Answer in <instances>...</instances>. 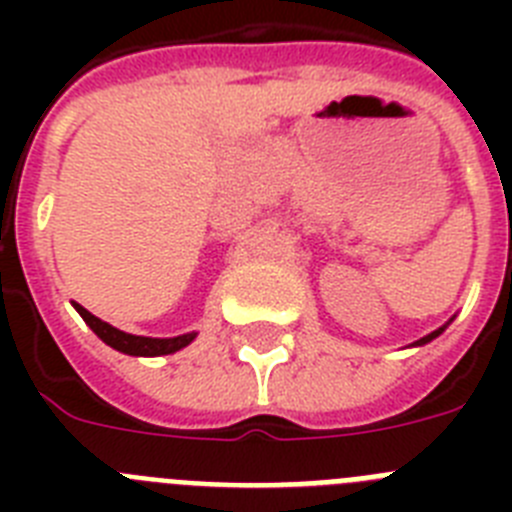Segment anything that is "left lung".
Instances as JSON below:
<instances>
[{"label":"left lung","instance_id":"left-lung-1","mask_svg":"<svg viewBox=\"0 0 512 512\" xmlns=\"http://www.w3.org/2000/svg\"><path fill=\"white\" fill-rule=\"evenodd\" d=\"M451 320H454V318H451ZM451 320H449V323H451ZM449 323H446V325H449ZM446 325H441V328H436V330H433V333H428V336H423V338H420V341L410 343V346H425V343H431L433 338H438V336H441L443 330H446Z\"/></svg>","mask_w":512,"mask_h":512}]
</instances>
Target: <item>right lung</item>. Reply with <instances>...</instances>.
<instances>
[{
    "instance_id": "obj_1",
    "label": "right lung",
    "mask_w": 512,
    "mask_h": 512,
    "mask_svg": "<svg viewBox=\"0 0 512 512\" xmlns=\"http://www.w3.org/2000/svg\"><path fill=\"white\" fill-rule=\"evenodd\" d=\"M76 312H79L81 318H84V323L89 325V328L97 333L99 338H102L104 343L110 348H115V351H120V354H128V356H169V354H176V351H182L184 346H189V343L197 338V333H184V336H174V338H148V336H133V333H125V330H117L115 325L104 323V320H99L97 315H92V312L87 310V307L76 305Z\"/></svg>"
}]
</instances>
